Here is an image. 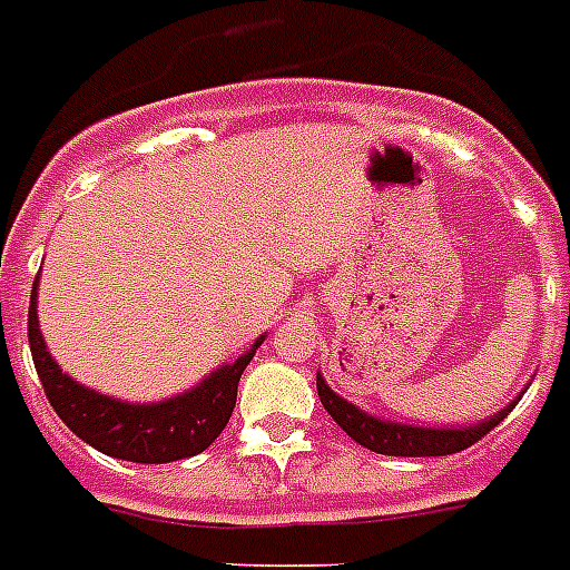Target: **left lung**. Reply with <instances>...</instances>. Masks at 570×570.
Segmentation results:
<instances>
[{
    "label": "left lung",
    "mask_w": 570,
    "mask_h": 570,
    "mask_svg": "<svg viewBox=\"0 0 570 570\" xmlns=\"http://www.w3.org/2000/svg\"><path fill=\"white\" fill-rule=\"evenodd\" d=\"M317 395L323 401L325 412L340 424V430L348 438H354L360 446H366L381 455H403V459H426V455H452L466 446H473L475 441L488 435L493 426H499L508 417V412L517 406V401L510 403L508 410L493 415L484 424L461 426V430H426V426H410V424H389L381 417L366 415L363 410L352 406L340 395H334L328 383L317 374Z\"/></svg>",
    "instance_id": "8db88e82"
}]
</instances>
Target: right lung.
I'll return each mask as SVG.
<instances>
[{
    "label": "right lung",
    "mask_w": 570,
    "mask_h": 570,
    "mask_svg": "<svg viewBox=\"0 0 570 570\" xmlns=\"http://www.w3.org/2000/svg\"><path fill=\"white\" fill-rule=\"evenodd\" d=\"M28 343L48 403L77 438L111 459L135 461V464H167V461L198 455L222 435L236 406L238 377L262 345V337L250 352L242 354L230 366L213 372L196 389L164 403H144V406L100 395L60 372L42 343L40 320H37V282L28 305Z\"/></svg>",
    "instance_id": "right-lung-1"
}]
</instances>
